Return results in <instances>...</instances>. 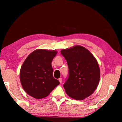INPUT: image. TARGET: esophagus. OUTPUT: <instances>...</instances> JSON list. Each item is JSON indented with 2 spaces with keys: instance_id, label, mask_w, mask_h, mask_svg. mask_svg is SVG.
Wrapping results in <instances>:
<instances>
[{
  "instance_id": "esophagus-1",
  "label": "esophagus",
  "mask_w": 122,
  "mask_h": 122,
  "mask_svg": "<svg viewBox=\"0 0 122 122\" xmlns=\"http://www.w3.org/2000/svg\"><path fill=\"white\" fill-rule=\"evenodd\" d=\"M59 81L60 82V83H62V80L61 78H59Z\"/></svg>"
}]
</instances>
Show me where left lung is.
<instances>
[{
    "label": "left lung",
    "mask_w": 122,
    "mask_h": 122,
    "mask_svg": "<svg viewBox=\"0 0 122 122\" xmlns=\"http://www.w3.org/2000/svg\"><path fill=\"white\" fill-rule=\"evenodd\" d=\"M61 53L69 68V77L63 84L66 94L76 100L90 96L96 89L100 79L96 59L89 51L80 45L62 49Z\"/></svg>",
    "instance_id": "1"
}]
</instances>
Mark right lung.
<instances>
[{"instance_id": "obj_1", "label": "right lung", "mask_w": 122, "mask_h": 122, "mask_svg": "<svg viewBox=\"0 0 122 122\" xmlns=\"http://www.w3.org/2000/svg\"><path fill=\"white\" fill-rule=\"evenodd\" d=\"M56 50L38 49L24 61L20 71L21 86L27 94L36 99L47 97L60 84L53 77L51 62Z\"/></svg>"}]
</instances>
